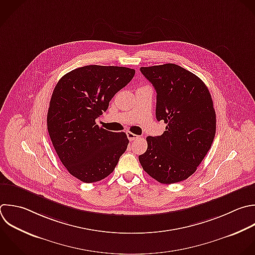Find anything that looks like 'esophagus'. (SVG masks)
<instances>
[{"instance_id":"esophagus-1","label":"esophagus","mask_w":255,"mask_h":255,"mask_svg":"<svg viewBox=\"0 0 255 255\" xmlns=\"http://www.w3.org/2000/svg\"><path fill=\"white\" fill-rule=\"evenodd\" d=\"M127 136H128V138L131 141V140H134V139H136L137 137H138V135H136V134H134V133H132V132H130V131H127Z\"/></svg>"}]
</instances>
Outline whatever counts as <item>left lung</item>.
Returning a JSON list of instances; mask_svg holds the SVG:
<instances>
[{
  "instance_id": "left-lung-1",
  "label": "left lung",
  "mask_w": 255,
  "mask_h": 255,
  "mask_svg": "<svg viewBox=\"0 0 255 255\" xmlns=\"http://www.w3.org/2000/svg\"><path fill=\"white\" fill-rule=\"evenodd\" d=\"M140 72L156 91V120L166 127L161 135L146 137L139 162L160 183L182 181L195 172L215 135L210 93L197 76L174 64L142 67Z\"/></svg>"
}]
</instances>
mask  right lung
I'll list each match as a JSON object with an SVG mask.
<instances>
[{
    "label": "right lung",
    "instance_id": "1",
    "mask_svg": "<svg viewBox=\"0 0 255 255\" xmlns=\"http://www.w3.org/2000/svg\"><path fill=\"white\" fill-rule=\"evenodd\" d=\"M134 74L129 68L92 65L66 74L55 87L48 130L62 163L78 179L92 183L106 178L127 150V134L100 128L96 119Z\"/></svg>",
    "mask_w": 255,
    "mask_h": 255
}]
</instances>
